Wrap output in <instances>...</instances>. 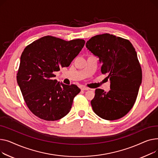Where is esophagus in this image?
<instances>
[{
	"mask_svg": "<svg viewBox=\"0 0 158 158\" xmlns=\"http://www.w3.org/2000/svg\"><path fill=\"white\" fill-rule=\"evenodd\" d=\"M81 89L82 90H89V88H87V87H82L81 88Z\"/></svg>",
	"mask_w": 158,
	"mask_h": 158,
	"instance_id": "esophagus-1",
	"label": "esophagus"
}]
</instances>
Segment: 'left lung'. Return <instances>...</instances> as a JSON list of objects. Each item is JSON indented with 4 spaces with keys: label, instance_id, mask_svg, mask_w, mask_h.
Listing matches in <instances>:
<instances>
[{
    "label": "left lung",
    "instance_id": "8db88e82",
    "mask_svg": "<svg viewBox=\"0 0 158 158\" xmlns=\"http://www.w3.org/2000/svg\"><path fill=\"white\" fill-rule=\"evenodd\" d=\"M85 45L99 58L101 73H108L110 81L108 92L96 89L91 101L92 110L105 120L122 118L133 106L142 80L135 49L129 40L110 34L92 37Z\"/></svg>",
    "mask_w": 158,
    "mask_h": 158
}]
</instances>
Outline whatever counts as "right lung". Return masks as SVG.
<instances>
[{
  "mask_svg": "<svg viewBox=\"0 0 158 158\" xmlns=\"http://www.w3.org/2000/svg\"><path fill=\"white\" fill-rule=\"evenodd\" d=\"M85 43L83 40L67 41L47 35L26 46L16 78L28 108L35 116L54 121L69 112L80 89L76 85L60 83L53 73L68 67Z\"/></svg>",
  "mask_w": 158,
  "mask_h": 158,
  "instance_id": "obj_1",
  "label": "right lung"
}]
</instances>
